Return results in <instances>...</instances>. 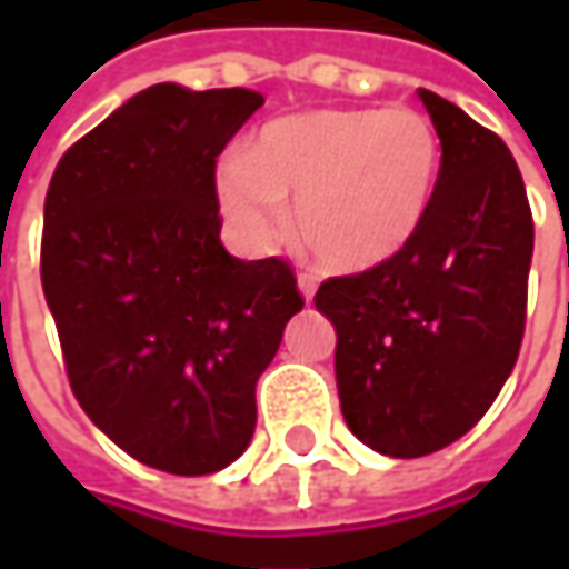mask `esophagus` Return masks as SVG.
<instances>
[{
    "instance_id": "obj_1",
    "label": "esophagus",
    "mask_w": 569,
    "mask_h": 569,
    "mask_svg": "<svg viewBox=\"0 0 569 569\" xmlns=\"http://www.w3.org/2000/svg\"><path fill=\"white\" fill-rule=\"evenodd\" d=\"M297 288H300V295L307 297V300H313V295H317V274L300 272L297 274Z\"/></svg>"
}]
</instances>
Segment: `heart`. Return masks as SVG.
I'll list each match as a JSON object with an SVG mask.
<instances>
[{
    "label": "heart",
    "instance_id": "1",
    "mask_svg": "<svg viewBox=\"0 0 569 569\" xmlns=\"http://www.w3.org/2000/svg\"><path fill=\"white\" fill-rule=\"evenodd\" d=\"M440 158V136L418 110H310L259 129L247 154H224L214 189L243 240L272 243L281 206L295 202L297 240L319 266L367 272L425 224Z\"/></svg>",
    "mask_w": 569,
    "mask_h": 569
}]
</instances>
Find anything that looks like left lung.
I'll return each instance as SVG.
<instances>
[{"label": "left lung", "instance_id": "left-lung-1", "mask_svg": "<svg viewBox=\"0 0 569 569\" xmlns=\"http://www.w3.org/2000/svg\"><path fill=\"white\" fill-rule=\"evenodd\" d=\"M418 98L443 148L425 224L389 262L313 297L339 336L345 425L396 459L449 447L493 405L519 358L536 243L503 139L433 91Z\"/></svg>", "mask_w": 569, "mask_h": 569}]
</instances>
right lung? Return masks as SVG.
Masks as SVG:
<instances>
[{"instance_id":"1","label":"right lung","mask_w":569,"mask_h":569,"mask_svg":"<svg viewBox=\"0 0 569 569\" xmlns=\"http://www.w3.org/2000/svg\"><path fill=\"white\" fill-rule=\"evenodd\" d=\"M262 107L151 84L81 136L43 202L40 281L69 386L132 459L211 475L250 447L256 380L303 310L288 259H233L214 167Z\"/></svg>"}]
</instances>
